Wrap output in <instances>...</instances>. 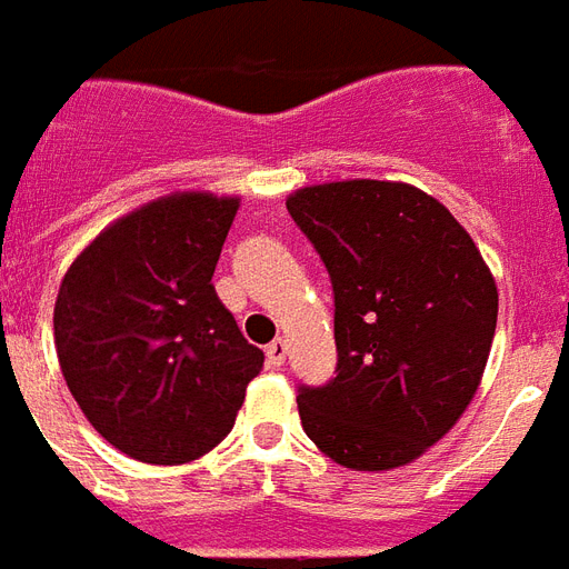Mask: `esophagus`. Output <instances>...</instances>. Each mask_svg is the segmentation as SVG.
<instances>
[{
    "label": "esophagus",
    "mask_w": 569,
    "mask_h": 569,
    "mask_svg": "<svg viewBox=\"0 0 569 569\" xmlns=\"http://www.w3.org/2000/svg\"><path fill=\"white\" fill-rule=\"evenodd\" d=\"M286 352H289V347H286L283 338H277L273 343H268V365H271V368H280L286 361Z\"/></svg>",
    "instance_id": "1"
}]
</instances>
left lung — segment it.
Returning <instances> with one entry per match:
<instances>
[{"label": "left lung", "mask_w": 569, "mask_h": 569, "mask_svg": "<svg viewBox=\"0 0 569 569\" xmlns=\"http://www.w3.org/2000/svg\"><path fill=\"white\" fill-rule=\"evenodd\" d=\"M286 208L335 289L338 368L298 389L307 437L352 470L410 465L477 395L495 277L461 222L410 183H319Z\"/></svg>", "instance_id": "8db88e82"}]
</instances>
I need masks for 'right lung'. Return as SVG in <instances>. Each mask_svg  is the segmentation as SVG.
<instances>
[{
    "label": "right lung",
    "instance_id": "right-lung-1",
    "mask_svg": "<svg viewBox=\"0 0 569 569\" xmlns=\"http://www.w3.org/2000/svg\"><path fill=\"white\" fill-rule=\"evenodd\" d=\"M238 199L178 192L126 213L71 262L53 307L62 377L90 425L144 465L229 435L264 352L213 292Z\"/></svg>",
    "mask_w": 569,
    "mask_h": 569
}]
</instances>
